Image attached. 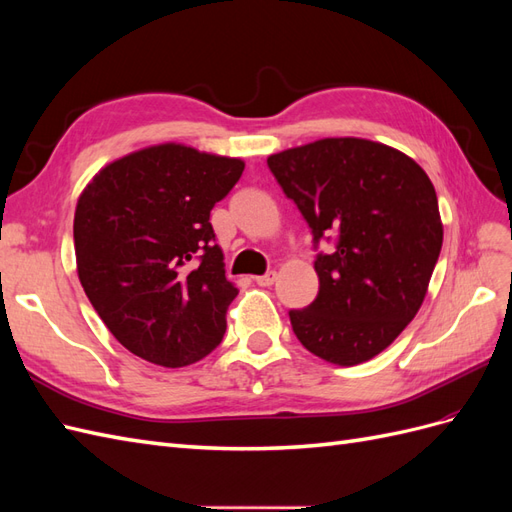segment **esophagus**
Segmentation results:
<instances>
[{
  "mask_svg": "<svg viewBox=\"0 0 512 512\" xmlns=\"http://www.w3.org/2000/svg\"><path fill=\"white\" fill-rule=\"evenodd\" d=\"M275 280H277V273H275V271H269V273H265V275H258V277H256V284H258V286H271Z\"/></svg>",
  "mask_w": 512,
  "mask_h": 512,
  "instance_id": "34e87169",
  "label": "esophagus"
}]
</instances>
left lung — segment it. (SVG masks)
Segmentation results:
<instances>
[{
    "instance_id": "8db88e82",
    "label": "left lung",
    "mask_w": 512,
    "mask_h": 512,
    "mask_svg": "<svg viewBox=\"0 0 512 512\" xmlns=\"http://www.w3.org/2000/svg\"><path fill=\"white\" fill-rule=\"evenodd\" d=\"M312 228L320 288L290 309L299 342L335 365L374 359L421 307L442 250L438 196L406 153L365 138H322L267 160Z\"/></svg>"
}]
</instances>
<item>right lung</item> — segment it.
<instances>
[{"label":"right lung","instance_id":"1","mask_svg":"<svg viewBox=\"0 0 512 512\" xmlns=\"http://www.w3.org/2000/svg\"><path fill=\"white\" fill-rule=\"evenodd\" d=\"M245 164L192 147H147L104 166L74 213L87 299L117 342L162 367L218 348L239 290L209 222Z\"/></svg>","mask_w":512,"mask_h":512}]
</instances>
